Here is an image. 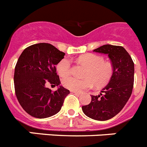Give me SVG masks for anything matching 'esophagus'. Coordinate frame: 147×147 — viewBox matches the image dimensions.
<instances>
[{
    "mask_svg": "<svg viewBox=\"0 0 147 147\" xmlns=\"http://www.w3.org/2000/svg\"><path fill=\"white\" fill-rule=\"evenodd\" d=\"M71 93H76V94H78V95L81 94V93H80V92L76 91V90H71Z\"/></svg>",
    "mask_w": 147,
    "mask_h": 147,
    "instance_id": "34e87169",
    "label": "esophagus"
}]
</instances>
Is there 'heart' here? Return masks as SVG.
Wrapping results in <instances>:
<instances>
[{
    "instance_id": "1",
    "label": "heart",
    "mask_w": 147,
    "mask_h": 147,
    "mask_svg": "<svg viewBox=\"0 0 147 147\" xmlns=\"http://www.w3.org/2000/svg\"><path fill=\"white\" fill-rule=\"evenodd\" d=\"M78 61L87 66L84 80H80L74 76L65 78L62 85L67 89L80 92L89 89L93 83L96 87L106 85L113 72V67L110 62H105L102 57L93 54H85L80 56ZM57 71L62 77L67 76L71 74V62L69 59L65 58L57 65Z\"/></svg>"
}]
</instances>
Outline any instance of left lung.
<instances>
[{
  "label": "left lung",
  "mask_w": 147,
  "mask_h": 147,
  "mask_svg": "<svg viewBox=\"0 0 147 147\" xmlns=\"http://www.w3.org/2000/svg\"><path fill=\"white\" fill-rule=\"evenodd\" d=\"M94 52L107 54L113 67L111 79L98 96H91L89 105L82 106L83 113L92 119L107 121L123 109L132 94L134 83V62L124 47L104 45Z\"/></svg>",
  "instance_id": "8db88e82"
}]
</instances>
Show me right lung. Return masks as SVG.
<instances>
[{
  "label": "right lung",
  "mask_w": 147,
  "mask_h": 147,
  "mask_svg": "<svg viewBox=\"0 0 147 147\" xmlns=\"http://www.w3.org/2000/svg\"><path fill=\"white\" fill-rule=\"evenodd\" d=\"M62 52L49 43H37L24 49L17 62L14 83L18 102L27 113L45 119L59 112L70 93L60 85L56 65L64 58ZM48 83L58 87L54 92L45 87Z\"/></svg>",
  "instance_id": "1"
}]
</instances>
